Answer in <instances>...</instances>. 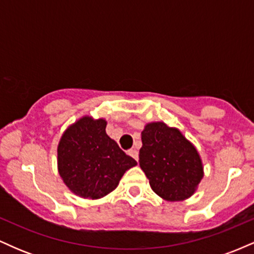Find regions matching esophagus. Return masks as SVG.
<instances>
[{
	"instance_id": "34e87169",
	"label": "esophagus",
	"mask_w": 254,
	"mask_h": 254,
	"mask_svg": "<svg viewBox=\"0 0 254 254\" xmlns=\"http://www.w3.org/2000/svg\"><path fill=\"white\" fill-rule=\"evenodd\" d=\"M127 154H129L130 156H132L136 161H138V151H137V149H135V148L130 149L129 151H127Z\"/></svg>"
}]
</instances>
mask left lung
<instances>
[{
	"instance_id": "1",
	"label": "left lung",
	"mask_w": 254,
	"mask_h": 254,
	"mask_svg": "<svg viewBox=\"0 0 254 254\" xmlns=\"http://www.w3.org/2000/svg\"><path fill=\"white\" fill-rule=\"evenodd\" d=\"M139 166L153 191L170 202L191 197L204 176L194 145L162 122L147 124L142 131Z\"/></svg>"
}]
</instances>
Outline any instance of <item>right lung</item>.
Returning a JSON list of instances; mask_svg holds the SVG:
<instances>
[{
	"instance_id": "1",
	"label": "right lung",
	"mask_w": 254,
	"mask_h": 254,
	"mask_svg": "<svg viewBox=\"0 0 254 254\" xmlns=\"http://www.w3.org/2000/svg\"><path fill=\"white\" fill-rule=\"evenodd\" d=\"M106 121L84 116L70 125L57 148L58 172L76 196L98 199L118 186L123 174L137 165L106 133Z\"/></svg>"
}]
</instances>
